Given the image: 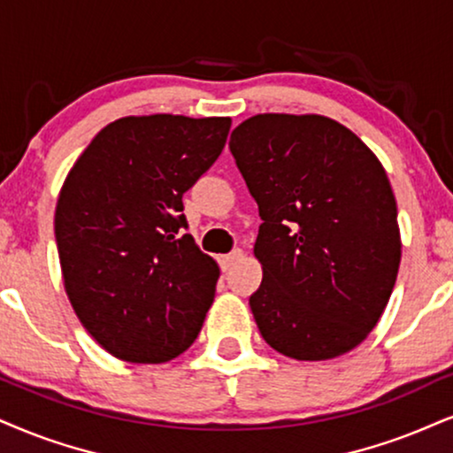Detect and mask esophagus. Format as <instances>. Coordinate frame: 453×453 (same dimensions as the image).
Masks as SVG:
<instances>
[{
	"instance_id": "obj_1",
	"label": "esophagus",
	"mask_w": 453,
	"mask_h": 453,
	"mask_svg": "<svg viewBox=\"0 0 453 453\" xmlns=\"http://www.w3.org/2000/svg\"><path fill=\"white\" fill-rule=\"evenodd\" d=\"M242 256H243L242 250H233L231 254L220 256V260H218V262H220V269H222V271H228L233 265H235L237 260H242Z\"/></svg>"
}]
</instances>
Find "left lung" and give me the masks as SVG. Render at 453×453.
Listing matches in <instances>:
<instances>
[{"instance_id":"left-lung-1","label":"left lung","mask_w":453,"mask_h":453,"mask_svg":"<svg viewBox=\"0 0 453 453\" xmlns=\"http://www.w3.org/2000/svg\"><path fill=\"white\" fill-rule=\"evenodd\" d=\"M228 147L262 218L250 296L262 338L298 361L349 353L387 309L401 262L382 164L323 115L250 117Z\"/></svg>"}]
</instances>
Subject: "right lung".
I'll return each mask as SVG.
<instances>
[{"label":"right lung","instance_id":"add662e5","mask_svg":"<svg viewBox=\"0 0 453 453\" xmlns=\"http://www.w3.org/2000/svg\"><path fill=\"white\" fill-rule=\"evenodd\" d=\"M228 130V117H121L60 188L54 235L66 296L117 359L170 361L203 326L220 269L184 233L182 195L222 153Z\"/></svg>","mask_w":453,"mask_h":453}]
</instances>
